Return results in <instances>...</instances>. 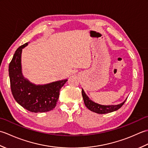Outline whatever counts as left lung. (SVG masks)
<instances>
[{
  "label": "left lung",
  "mask_w": 148,
  "mask_h": 148,
  "mask_svg": "<svg viewBox=\"0 0 148 148\" xmlns=\"http://www.w3.org/2000/svg\"><path fill=\"white\" fill-rule=\"evenodd\" d=\"M82 96L84 100V103L86 108L90 110L91 111L98 113V114H106V113L111 112L113 111H117L124 104L127 99L123 102H122L118 105H111V106H103L100 105L99 103H95L91 100L86 93H84V90L82 89Z\"/></svg>",
  "instance_id": "1"
}]
</instances>
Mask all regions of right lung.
Here are the masks:
<instances>
[{
    "label": "right lung",
    "mask_w": 148,
    "mask_h": 148,
    "mask_svg": "<svg viewBox=\"0 0 148 148\" xmlns=\"http://www.w3.org/2000/svg\"><path fill=\"white\" fill-rule=\"evenodd\" d=\"M27 45V42L19 47L9 65L12 94L19 104L30 112L51 111L58 102L60 90L67 79L36 85L24 78L21 72V56L22 49Z\"/></svg>",
    "instance_id": "obj_1"
}]
</instances>
